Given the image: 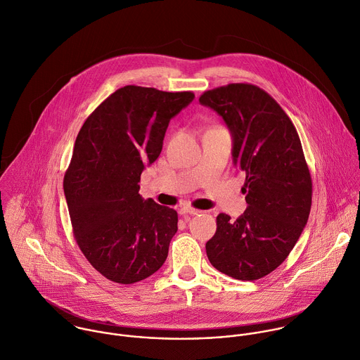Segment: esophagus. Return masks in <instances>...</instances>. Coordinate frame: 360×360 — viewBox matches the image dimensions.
I'll return each mask as SVG.
<instances>
[{"label": "esophagus", "mask_w": 360, "mask_h": 360, "mask_svg": "<svg viewBox=\"0 0 360 360\" xmlns=\"http://www.w3.org/2000/svg\"><path fill=\"white\" fill-rule=\"evenodd\" d=\"M198 213H200V210H196L191 206H184L179 209V214H198Z\"/></svg>", "instance_id": "obj_1"}]
</instances>
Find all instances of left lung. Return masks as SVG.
<instances>
[{
    "label": "left lung",
    "instance_id": "obj_1",
    "mask_svg": "<svg viewBox=\"0 0 360 360\" xmlns=\"http://www.w3.org/2000/svg\"><path fill=\"white\" fill-rule=\"evenodd\" d=\"M199 102L216 110L231 131L248 205L236 221L226 213L217 216L207 258L234 279H261L289 257L309 220L313 182L300 137L281 105L257 85L219 86L203 92Z\"/></svg>",
    "mask_w": 360,
    "mask_h": 360
}]
</instances>
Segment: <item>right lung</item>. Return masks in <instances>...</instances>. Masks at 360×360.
<instances>
[{
	"instance_id": "right-lung-1",
	"label": "right lung",
	"mask_w": 360,
	"mask_h": 360,
	"mask_svg": "<svg viewBox=\"0 0 360 360\" xmlns=\"http://www.w3.org/2000/svg\"><path fill=\"white\" fill-rule=\"evenodd\" d=\"M195 98L126 85L84 122L63 188L74 238L106 279L131 285L157 272L178 230V213L140 193V175L161 150L169 120Z\"/></svg>"
}]
</instances>
